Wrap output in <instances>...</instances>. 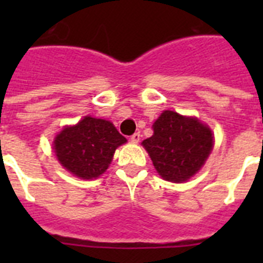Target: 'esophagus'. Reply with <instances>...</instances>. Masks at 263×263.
<instances>
[{
  "instance_id": "esophagus-1",
  "label": "esophagus",
  "mask_w": 263,
  "mask_h": 263,
  "mask_svg": "<svg viewBox=\"0 0 263 263\" xmlns=\"http://www.w3.org/2000/svg\"><path fill=\"white\" fill-rule=\"evenodd\" d=\"M139 139H141V134L139 133H134L133 136L130 137V141H132L133 143H138Z\"/></svg>"
}]
</instances>
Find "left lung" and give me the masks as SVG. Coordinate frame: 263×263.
Segmentation results:
<instances>
[{"label": "left lung", "mask_w": 263, "mask_h": 263, "mask_svg": "<svg viewBox=\"0 0 263 263\" xmlns=\"http://www.w3.org/2000/svg\"><path fill=\"white\" fill-rule=\"evenodd\" d=\"M142 146L155 170L167 182L183 183L204 166L213 148L212 130L195 117L164 110Z\"/></svg>", "instance_id": "left-lung-1"}]
</instances>
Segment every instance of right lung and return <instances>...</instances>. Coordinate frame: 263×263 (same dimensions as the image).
Segmentation results:
<instances>
[{"mask_svg":"<svg viewBox=\"0 0 263 263\" xmlns=\"http://www.w3.org/2000/svg\"><path fill=\"white\" fill-rule=\"evenodd\" d=\"M124 143L126 138L110 121L85 116L55 137L53 152L67 171L89 180L105 173L116 148Z\"/></svg>","mask_w":263,"mask_h":263,"instance_id":"add662e5","label":"right lung"}]
</instances>
